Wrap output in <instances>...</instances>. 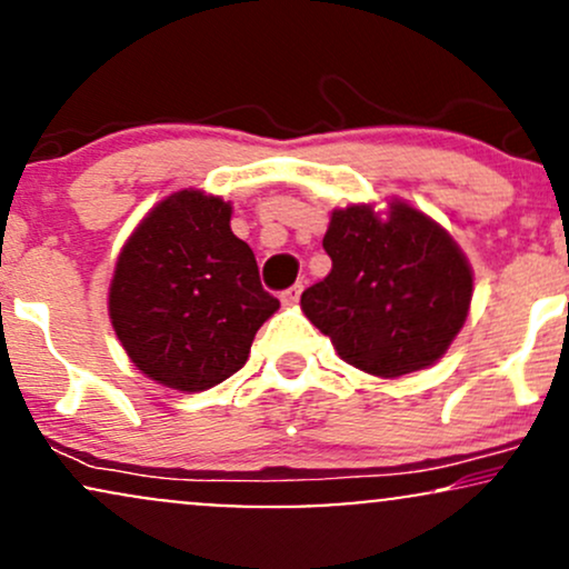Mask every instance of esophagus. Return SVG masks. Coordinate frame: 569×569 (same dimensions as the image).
Instances as JSON below:
<instances>
[{
    "label": "esophagus",
    "mask_w": 569,
    "mask_h": 569,
    "mask_svg": "<svg viewBox=\"0 0 569 569\" xmlns=\"http://www.w3.org/2000/svg\"><path fill=\"white\" fill-rule=\"evenodd\" d=\"M302 289H305L302 283H293L291 289H286L283 293H280V299H283V305H297L299 297H302Z\"/></svg>",
    "instance_id": "1"
}]
</instances>
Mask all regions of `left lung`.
<instances>
[{
    "label": "left lung",
    "instance_id": "8db88e82",
    "mask_svg": "<svg viewBox=\"0 0 569 569\" xmlns=\"http://www.w3.org/2000/svg\"><path fill=\"white\" fill-rule=\"evenodd\" d=\"M323 248L331 272L302 293V312L337 356L382 380L433 367L473 297V270L452 234L396 198L385 211L335 208Z\"/></svg>",
    "mask_w": 569,
    "mask_h": 569
}]
</instances>
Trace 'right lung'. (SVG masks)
<instances>
[{
	"mask_svg": "<svg viewBox=\"0 0 569 569\" xmlns=\"http://www.w3.org/2000/svg\"><path fill=\"white\" fill-rule=\"evenodd\" d=\"M230 219L217 194H168L130 232L109 283L122 350L141 375L181 393L243 369L259 326L280 307Z\"/></svg>",
	"mask_w": 569,
	"mask_h": 569,
	"instance_id": "right-lung-1",
	"label": "right lung"
}]
</instances>
